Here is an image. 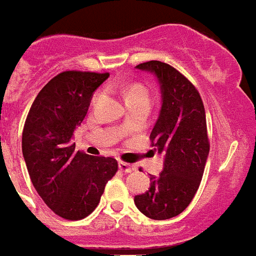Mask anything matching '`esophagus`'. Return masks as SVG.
Returning <instances> with one entry per match:
<instances>
[{"label":"esophagus","instance_id":"esophagus-1","mask_svg":"<svg viewBox=\"0 0 256 256\" xmlns=\"http://www.w3.org/2000/svg\"><path fill=\"white\" fill-rule=\"evenodd\" d=\"M119 170L123 171V172H130L133 168H130V164H126V162H119Z\"/></svg>","mask_w":256,"mask_h":256}]
</instances>
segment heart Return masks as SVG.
<instances>
[{"label": "heart", "instance_id": "1", "mask_svg": "<svg viewBox=\"0 0 256 256\" xmlns=\"http://www.w3.org/2000/svg\"><path fill=\"white\" fill-rule=\"evenodd\" d=\"M124 96L126 100H133V99H149L148 90L140 84H132L126 88Z\"/></svg>", "mask_w": 256, "mask_h": 256}]
</instances>
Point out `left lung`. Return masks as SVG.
I'll list each match as a JSON object with an SVG mask.
<instances>
[{
	"instance_id": "8db88e82",
	"label": "left lung",
	"mask_w": 256,
	"mask_h": 256,
	"mask_svg": "<svg viewBox=\"0 0 256 256\" xmlns=\"http://www.w3.org/2000/svg\"><path fill=\"white\" fill-rule=\"evenodd\" d=\"M136 68L160 85L161 110L150 140L164 156V168L150 175V187L134 196V204L149 218L168 220L190 206L202 182L209 154L206 110L195 86L171 65L153 60Z\"/></svg>"
}]
</instances>
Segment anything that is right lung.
Wrapping results in <instances>:
<instances>
[{"label": "right lung", "instance_id": "right-lung-1", "mask_svg": "<svg viewBox=\"0 0 256 256\" xmlns=\"http://www.w3.org/2000/svg\"><path fill=\"white\" fill-rule=\"evenodd\" d=\"M108 77V73L62 72L40 90L27 115L22 134L27 171L40 198L62 218L88 216L118 171L115 158L77 152L72 141L95 90Z\"/></svg>", "mask_w": 256, "mask_h": 256}]
</instances>
